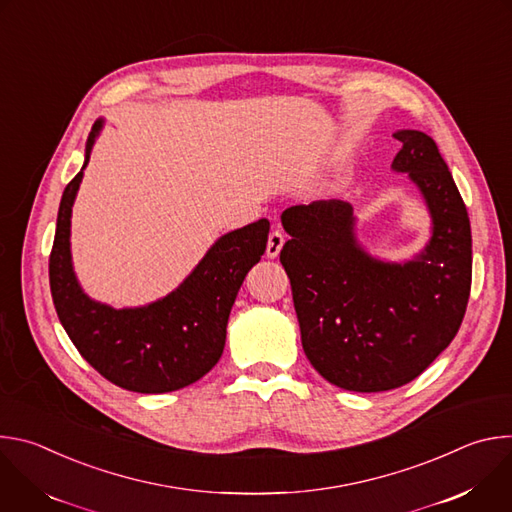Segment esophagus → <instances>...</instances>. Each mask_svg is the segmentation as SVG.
Segmentation results:
<instances>
[{"label":"esophagus","instance_id":"1","mask_svg":"<svg viewBox=\"0 0 512 512\" xmlns=\"http://www.w3.org/2000/svg\"><path fill=\"white\" fill-rule=\"evenodd\" d=\"M283 243H285L283 233H281V231H271V233H269V239H267V251H265L267 257H269V259H275V257L279 255Z\"/></svg>","mask_w":512,"mask_h":512}]
</instances>
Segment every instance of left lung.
I'll use <instances>...</instances> for the list:
<instances>
[{
	"label": "left lung",
	"mask_w": 512,
	"mask_h": 512,
	"mask_svg": "<svg viewBox=\"0 0 512 512\" xmlns=\"http://www.w3.org/2000/svg\"><path fill=\"white\" fill-rule=\"evenodd\" d=\"M403 148L393 170L407 172L433 218V235L407 263L369 257L354 239L352 208L316 200L283 210L289 233L279 261L289 277L302 346L332 385L379 393L419 377L454 340L472 285L466 204L435 141L393 133Z\"/></svg>",
	"instance_id": "obj_1"
}]
</instances>
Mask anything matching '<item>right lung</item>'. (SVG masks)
<instances>
[{
  "label": "right lung",
  "mask_w": 512,
  "mask_h": 512,
  "mask_svg": "<svg viewBox=\"0 0 512 512\" xmlns=\"http://www.w3.org/2000/svg\"><path fill=\"white\" fill-rule=\"evenodd\" d=\"M101 129L93 125L85 166ZM83 166V168H85ZM83 170L62 194L50 251V291L60 324L91 367L135 393H170L192 385L218 362L237 291L267 247L261 218L218 239L184 283L160 302L113 310L89 300L70 263V212Z\"/></svg>",
  "instance_id": "obj_1"
}]
</instances>
